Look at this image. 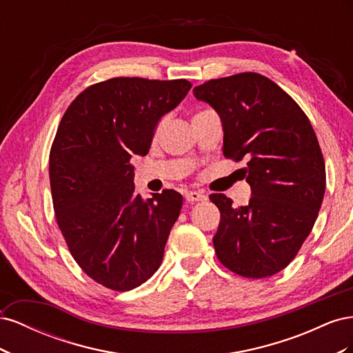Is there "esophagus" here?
<instances>
[{
  "instance_id": "34e87169",
  "label": "esophagus",
  "mask_w": 353,
  "mask_h": 353,
  "mask_svg": "<svg viewBox=\"0 0 353 353\" xmlns=\"http://www.w3.org/2000/svg\"><path fill=\"white\" fill-rule=\"evenodd\" d=\"M185 200L190 201V203L205 201V200H208V196L205 193H201V191H187V193H185Z\"/></svg>"
}]
</instances>
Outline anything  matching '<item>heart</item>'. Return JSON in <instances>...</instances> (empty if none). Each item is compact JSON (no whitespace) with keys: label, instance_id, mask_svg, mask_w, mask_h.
Instances as JSON below:
<instances>
[{"label":"heart","instance_id":"b5f03b06","mask_svg":"<svg viewBox=\"0 0 353 353\" xmlns=\"http://www.w3.org/2000/svg\"><path fill=\"white\" fill-rule=\"evenodd\" d=\"M162 128H163V122H160L157 126H156V131H154V135H159V132L162 131Z\"/></svg>","mask_w":353,"mask_h":353}]
</instances>
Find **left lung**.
Returning <instances> with one entry per match:
<instances>
[{
    "label": "left lung",
    "instance_id": "1",
    "mask_svg": "<svg viewBox=\"0 0 353 353\" xmlns=\"http://www.w3.org/2000/svg\"><path fill=\"white\" fill-rule=\"evenodd\" d=\"M223 126L227 159L249 160L252 199L232 206L210 194L221 212L213 237L219 262L245 279L284 270L312 231L325 191V163L314 128L290 95L254 72L210 79L194 88Z\"/></svg>",
    "mask_w": 353,
    "mask_h": 353
}]
</instances>
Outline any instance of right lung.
I'll use <instances>...</instances> for the list:
<instances>
[{"label":"right lung","mask_w":353,"mask_h":353,"mask_svg":"<svg viewBox=\"0 0 353 353\" xmlns=\"http://www.w3.org/2000/svg\"><path fill=\"white\" fill-rule=\"evenodd\" d=\"M191 88L187 79L112 78L85 88L63 114L50 150L57 225L90 279L114 292L159 270L183 196L135 194L134 154L145 156L160 117Z\"/></svg>","instance_id":"right-lung-1"}]
</instances>
